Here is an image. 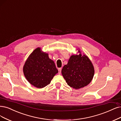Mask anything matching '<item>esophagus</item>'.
Returning a JSON list of instances; mask_svg holds the SVG:
<instances>
[{
    "mask_svg": "<svg viewBox=\"0 0 121 121\" xmlns=\"http://www.w3.org/2000/svg\"><path fill=\"white\" fill-rule=\"evenodd\" d=\"M61 70H62V68H58V74H60L61 73Z\"/></svg>",
    "mask_w": 121,
    "mask_h": 121,
    "instance_id": "esophagus-1",
    "label": "esophagus"
}]
</instances>
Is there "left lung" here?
<instances>
[{
    "instance_id": "8db88e82",
    "label": "left lung",
    "mask_w": 121,
    "mask_h": 121,
    "mask_svg": "<svg viewBox=\"0 0 121 121\" xmlns=\"http://www.w3.org/2000/svg\"><path fill=\"white\" fill-rule=\"evenodd\" d=\"M61 72L68 85L78 89L91 82L94 75V69L88 57L80 54L70 57Z\"/></svg>"
}]
</instances>
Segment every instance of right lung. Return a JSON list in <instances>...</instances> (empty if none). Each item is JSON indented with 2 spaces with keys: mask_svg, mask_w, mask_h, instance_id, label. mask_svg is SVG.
Segmentation results:
<instances>
[{
  "mask_svg": "<svg viewBox=\"0 0 121 121\" xmlns=\"http://www.w3.org/2000/svg\"><path fill=\"white\" fill-rule=\"evenodd\" d=\"M58 72L54 62L49 59L48 54L37 48L31 54L23 67V73L27 81L38 88L50 84Z\"/></svg>",
  "mask_w": 121,
  "mask_h": 121,
  "instance_id": "right-lung-1",
  "label": "right lung"
}]
</instances>
